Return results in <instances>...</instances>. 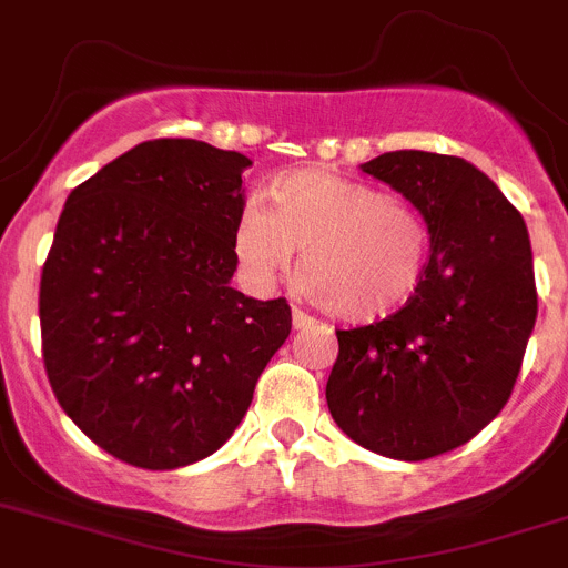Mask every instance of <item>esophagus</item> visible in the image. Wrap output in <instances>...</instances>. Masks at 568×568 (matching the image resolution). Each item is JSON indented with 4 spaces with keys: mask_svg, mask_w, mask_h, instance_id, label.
Masks as SVG:
<instances>
[{
    "mask_svg": "<svg viewBox=\"0 0 568 568\" xmlns=\"http://www.w3.org/2000/svg\"><path fill=\"white\" fill-rule=\"evenodd\" d=\"M315 317L312 315H306L304 310H293V328H310V326H315Z\"/></svg>",
    "mask_w": 568,
    "mask_h": 568,
    "instance_id": "1",
    "label": "esophagus"
}]
</instances>
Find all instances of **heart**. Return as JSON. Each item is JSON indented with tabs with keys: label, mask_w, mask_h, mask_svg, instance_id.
<instances>
[{
	"label": "heart",
	"mask_w": 568,
	"mask_h": 568,
	"mask_svg": "<svg viewBox=\"0 0 568 568\" xmlns=\"http://www.w3.org/2000/svg\"><path fill=\"white\" fill-rule=\"evenodd\" d=\"M270 209L247 203L234 253L253 287H273L301 253L306 290L351 323L407 304L429 256V231L409 203L323 170H301L267 189Z\"/></svg>",
	"instance_id": "1"
}]
</instances>
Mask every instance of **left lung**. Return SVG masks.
Instances as JSON below:
<instances>
[{"mask_svg":"<svg viewBox=\"0 0 568 568\" xmlns=\"http://www.w3.org/2000/svg\"><path fill=\"white\" fill-rule=\"evenodd\" d=\"M362 172L418 209L432 256L404 310L337 332L328 413L376 455L429 460L471 440L510 398L538 315L530 234L466 159L396 150Z\"/></svg>","mask_w":568,"mask_h":568,"instance_id":"8db88e82","label":"left lung"}]
</instances>
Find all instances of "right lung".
<instances>
[{"instance_id": "right-lung-1", "label": "right lung", "mask_w": 568, "mask_h": 568, "mask_svg": "<svg viewBox=\"0 0 568 568\" xmlns=\"http://www.w3.org/2000/svg\"><path fill=\"white\" fill-rule=\"evenodd\" d=\"M253 161L194 139H153L72 189L41 273L52 393L113 455L189 466L234 435L293 328L284 298L231 287Z\"/></svg>"}]
</instances>
